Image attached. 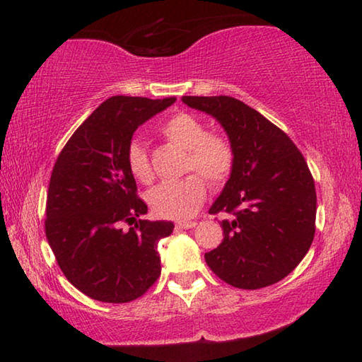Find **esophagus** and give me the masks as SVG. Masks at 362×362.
Instances as JSON below:
<instances>
[{"mask_svg": "<svg viewBox=\"0 0 362 362\" xmlns=\"http://www.w3.org/2000/svg\"><path fill=\"white\" fill-rule=\"evenodd\" d=\"M175 226H177V228H182V230H188V228H194L196 222H177Z\"/></svg>", "mask_w": 362, "mask_h": 362, "instance_id": "obj_1", "label": "esophagus"}]
</instances>
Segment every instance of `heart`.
<instances>
[{
  "label": "heart",
  "instance_id": "obj_1",
  "mask_svg": "<svg viewBox=\"0 0 362 362\" xmlns=\"http://www.w3.org/2000/svg\"><path fill=\"white\" fill-rule=\"evenodd\" d=\"M163 136L187 150L183 173L189 175L180 180L163 182L153 187L146 201L153 212L163 218H188L203 206L207 188L220 187L230 179L235 168V150L222 134L207 132L206 124L194 115L177 113L163 126ZM127 169L142 183L153 180L150 159L142 142L132 140L126 150Z\"/></svg>",
  "mask_w": 362,
  "mask_h": 362
}]
</instances>
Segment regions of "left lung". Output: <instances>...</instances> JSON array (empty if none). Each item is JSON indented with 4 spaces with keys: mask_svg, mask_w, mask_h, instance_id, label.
<instances>
[{
    "mask_svg": "<svg viewBox=\"0 0 362 362\" xmlns=\"http://www.w3.org/2000/svg\"><path fill=\"white\" fill-rule=\"evenodd\" d=\"M216 118L235 150V168L209 214L226 212L223 241L204 254L207 267L238 289L284 279L315 238L316 189L302 153L287 134L228 95H183Z\"/></svg>",
    "mask_w": 362,
    "mask_h": 362,
    "instance_id": "1",
    "label": "left lung"
}]
</instances>
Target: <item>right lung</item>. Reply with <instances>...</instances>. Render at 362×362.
Returning a JSON list of instances; mask_svg holds the SVG:
<instances>
[{
  "mask_svg": "<svg viewBox=\"0 0 362 362\" xmlns=\"http://www.w3.org/2000/svg\"><path fill=\"white\" fill-rule=\"evenodd\" d=\"M175 97H110L78 127L54 164L46 203V238L65 278L107 303L142 297L161 274L158 241L173 222L139 218L148 207L137 196L126 150L134 132ZM121 221L134 223L129 232Z\"/></svg>",
  "mask_w": 362,
  "mask_h": 362,
  "instance_id": "obj_1",
  "label": "right lung"
}]
</instances>
